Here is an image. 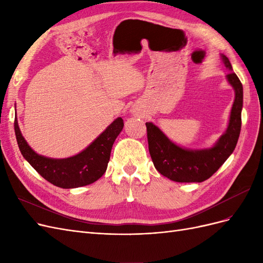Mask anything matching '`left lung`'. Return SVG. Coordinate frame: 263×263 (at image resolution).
<instances>
[{"mask_svg": "<svg viewBox=\"0 0 263 263\" xmlns=\"http://www.w3.org/2000/svg\"><path fill=\"white\" fill-rule=\"evenodd\" d=\"M220 59L230 72L226 76L235 91L226 132L210 148H183L171 139L154 123H146L149 153L155 168L162 176L176 182H203L211 178L222 165L236 148L241 128L242 84L233 72V67L225 54Z\"/></svg>", "mask_w": 263, "mask_h": 263, "instance_id": "obj_1", "label": "left lung"}]
</instances>
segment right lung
Wrapping results in <instances>:
<instances>
[{"label": "right lung", "mask_w": 263, "mask_h": 263, "mask_svg": "<svg viewBox=\"0 0 263 263\" xmlns=\"http://www.w3.org/2000/svg\"><path fill=\"white\" fill-rule=\"evenodd\" d=\"M123 127L122 117H117L81 153L72 157L54 159L35 153L23 137L17 118H15L14 122L15 135L23 157L44 179L62 189L89 185L105 173L110 150L119 133L123 130Z\"/></svg>", "instance_id": "add662e5"}]
</instances>
